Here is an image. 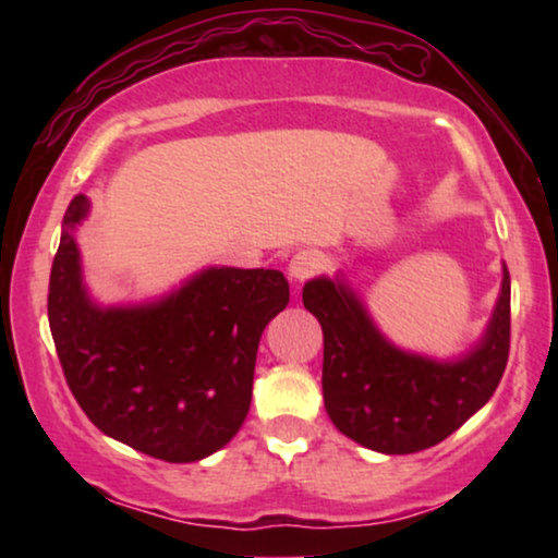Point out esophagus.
Returning a JSON list of instances; mask_svg holds the SVG:
<instances>
[{"mask_svg":"<svg viewBox=\"0 0 558 558\" xmlns=\"http://www.w3.org/2000/svg\"><path fill=\"white\" fill-rule=\"evenodd\" d=\"M319 269H323V256L312 248L296 251V254L292 256V262H289V277H292L294 281H307L315 277Z\"/></svg>","mask_w":558,"mask_h":558,"instance_id":"esophagus-1","label":"esophagus"}]
</instances>
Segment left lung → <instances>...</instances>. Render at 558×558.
Listing matches in <instances>:
<instances>
[{
	"label": "left lung",
	"instance_id": "left-lung-1",
	"mask_svg": "<svg viewBox=\"0 0 558 558\" xmlns=\"http://www.w3.org/2000/svg\"><path fill=\"white\" fill-rule=\"evenodd\" d=\"M302 302L325 335L323 396L332 424L357 445L411 454L439 445L483 409L510 353V277L480 345L457 363L403 353L376 330L345 284L312 279Z\"/></svg>",
	"mask_w": 558,
	"mask_h": 558
}]
</instances>
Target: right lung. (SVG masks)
I'll list each match as a JSON object with an SVG mask.
<instances>
[{"label":"right lung","instance_id":"obj_1","mask_svg":"<svg viewBox=\"0 0 558 558\" xmlns=\"http://www.w3.org/2000/svg\"><path fill=\"white\" fill-rule=\"evenodd\" d=\"M68 205L48 287V319L68 388L90 422L136 452L197 462L241 429L264 327L287 307L274 269H208L147 307L101 310L81 284Z\"/></svg>","mask_w":558,"mask_h":558}]
</instances>
